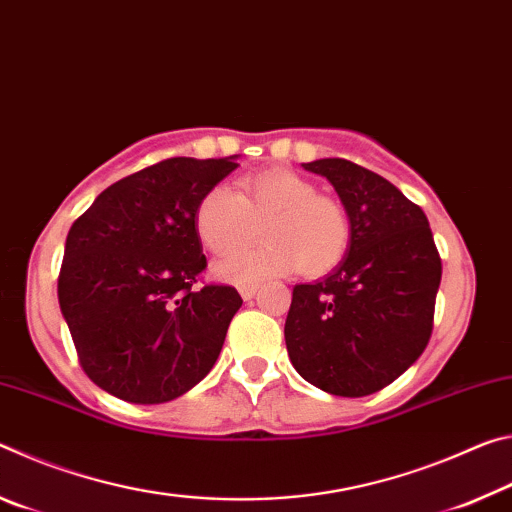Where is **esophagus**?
<instances>
[{
  "label": "esophagus",
  "mask_w": 512,
  "mask_h": 512,
  "mask_svg": "<svg viewBox=\"0 0 512 512\" xmlns=\"http://www.w3.org/2000/svg\"><path fill=\"white\" fill-rule=\"evenodd\" d=\"M257 284H244V287H239V293H241V298L244 300H250V298H255V293H257Z\"/></svg>",
  "instance_id": "esophagus-1"
}]
</instances>
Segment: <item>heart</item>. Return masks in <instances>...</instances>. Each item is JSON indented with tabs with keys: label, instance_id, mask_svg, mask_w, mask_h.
Here are the masks:
<instances>
[{
	"label": "heart",
	"instance_id": "heart-1",
	"mask_svg": "<svg viewBox=\"0 0 512 512\" xmlns=\"http://www.w3.org/2000/svg\"><path fill=\"white\" fill-rule=\"evenodd\" d=\"M194 228L212 255L248 246L262 228L264 244L232 255L216 275L232 284H253L300 271L320 277L339 266L350 250L352 225L345 207L316 194L314 183L289 169H266L239 180L237 194L216 185L194 212Z\"/></svg>",
	"mask_w": 512,
	"mask_h": 512
}]
</instances>
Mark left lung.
Listing matches in <instances>:
<instances>
[{"label": "left lung", "instance_id": "left-lung-1", "mask_svg": "<svg viewBox=\"0 0 512 512\" xmlns=\"http://www.w3.org/2000/svg\"><path fill=\"white\" fill-rule=\"evenodd\" d=\"M334 185L350 216L343 262L293 287L284 339L302 379L332 395L377 393L427 348L440 287L429 221L400 189L343 158L302 164Z\"/></svg>", "mask_w": 512, "mask_h": 512}]
</instances>
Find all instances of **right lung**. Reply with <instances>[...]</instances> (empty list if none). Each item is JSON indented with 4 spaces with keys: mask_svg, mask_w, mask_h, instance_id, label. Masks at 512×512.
<instances>
[{
    "mask_svg": "<svg viewBox=\"0 0 512 512\" xmlns=\"http://www.w3.org/2000/svg\"><path fill=\"white\" fill-rule=\"evenodd\" d=\"M239 164L169 158L117 180L72 223L58 302L81 368L133 404L176 400L219 359L241 307L228 284L194 287L205 271L194 212Z\"/></svg>",
    "mask_w": 512,
    "mask_h": 512,
    "instance_id": "add662e5",
    "label": "right lung"
}]
</instances>
